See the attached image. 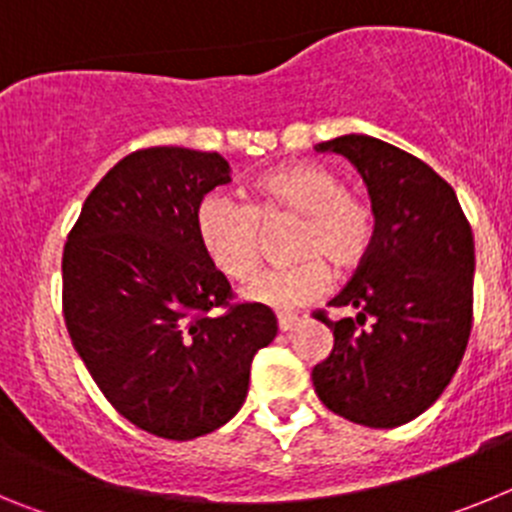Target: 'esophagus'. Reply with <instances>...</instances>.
<instances>
[{
    "mask_svg": "<svg viewBox=\"0 0 512 512\" xmlns=\"http://www.w3.org/2000/svg\"><path fill=\"white\" fill-rule=\"evenodd\" d=\"M302 320L297 315H279V330L282 333H289V330H295Z\"/></svg>",
    "mask_w": 512,
    "mask_h": 512,
    "instance_id": "1",
    "label": "esophagus"
}]
</instances>
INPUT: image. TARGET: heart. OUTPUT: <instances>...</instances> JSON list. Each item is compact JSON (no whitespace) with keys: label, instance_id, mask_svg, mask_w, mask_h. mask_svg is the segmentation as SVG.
<instances>
[{"label":"heart","instance_id":"b5f03b06","mask_svg":"<svg viewBox=\"0 0 512 512\" xmlns=\"http://www.w3.org/2000/svg\"><path fill=\"white\" fill-rule=\"evenodd\" d=\"M297 215L292 253L302 256L292 266L261 271L243 295L274 310L310 305L328 289L330 274L351 269L366 256L374 238V212L359 194L343 189L338 174L312 161L277 166L261 174L251 187V205L223 192L207 194L197 210V233L212 264L225 277L243 282L261 256V223Z\"/></svg>","mask_w":512,"mask_h":512}]
</instances>
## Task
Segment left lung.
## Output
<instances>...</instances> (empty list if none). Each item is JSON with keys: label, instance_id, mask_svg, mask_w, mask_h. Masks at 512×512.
Listing matches in <instances>:
<instances>
[{"label": "left lung", "instance_id": "obj_1", "mask_svg": "<svg viewBox=\"0 0 512 512\" xmlns=\"http://www.w3.org/2000/svg\"><path fill=\"white\" fill-rule=\"evenodd\" d=\"M348 158L374 212L372 246L323 320L333 351L312 369L328 410L369 428H397L431 408L456 374L472 330L474 238L454 189L420 158L372 138L315 146Z\"/></svg>", "mask_w": 512, "mask_h": 512}]
</instances>
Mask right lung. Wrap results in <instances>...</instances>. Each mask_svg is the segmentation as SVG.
Masks as SVG:
<instances>
[{
    "label": "right lung",
    "instance_id": "right-lung-1",
    "mask_svg": "<svg viewBox=\"0 0 512 512\" xmlns=\"http://www.w3.org/2000/svg\"><path fill=\"white\" fill-rule=\"evenodd\" d=\"M228 182L220 153L135 151L92 189L63 248L76 354L112 408L158 438L228 423L246 402L253 356L277 336L266 305H230V282L197 233L200 202Z\"/></svg>",
    "mask_w": 512,
    "mask_h": 512
}]
</instances>
